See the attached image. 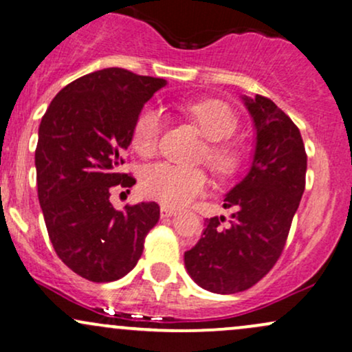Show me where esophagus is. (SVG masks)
<instances>
[{"label": "esophagus", "mask_w": 352, "mask_h": 352, "mask_svg": "<svg viewBox=\"0 0 352 352\" xmlns=\"http://www.w3.org/2000/svg\"><path fill=\"white\" fill-rule=\"evenodd\" d=\"M160 214H161V217H171V216H175V214H176V209L168 208V206H161Z\"/></svg>", "instance_id": "esophagus-1"}]
</instances>
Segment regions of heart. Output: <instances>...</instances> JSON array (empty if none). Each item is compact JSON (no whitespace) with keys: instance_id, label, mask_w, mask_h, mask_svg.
<instances>
[{"instance_id":"1","label":"heart","mask_w":352,"mask_h":352,"mask_svg":"<svg viewBox=\"0 0 352 352\" xmlns=\"http://www.w3.org/2000/svg\"><path fill=\"white\" fill-rule=\"evenodd\" d=\"M184 113L199 126L202 135L212 142L208 148V163L219 175H229L235 166V155L222 142L230 138L237 128L234 111L221 100H202L183 107ZM164 126L163 111L148 105L136 117L131 143L140 155L150 156L156 151ZM208 188V176L201 169L156 163L144 168L142 189L146 196L155 197L171 208H183Z\"/></svg>"}]
</instances>
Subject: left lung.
I'll list each match as a JSON object with an SVG mask.
<instances>
[{"label":"left lung","mask_w":352,"mask_h":352,"mask_svg":"<svg viewBox=\"0 0 352 352\" xmlns=\"http://www.w3.org/2000/svg\"><path fill=\"white\" fill-rule=\"evenodd\" d=\"M255 130L247 175L226 194L224 217L206 221L199 242L184 252V265L204 290L232 295L254 287L282 255L305 191L307 153L300 130L270 98L242 95Z\"/></svg>","instance_id":"left-lung-1"}]
</instances>
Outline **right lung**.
Listing matches in <instances>:
<instances>
[{"label":"right lung","mask_w":352,"mask_h":352,"mask_svg":"<svg viewBox=\"0 0 352 352\" xmlns=\"http://www.w3.org/2000/svg\"><path fill=\"white\" fill-rule=\"evenodd\" d=\"M164 85V78L102 69L64 87L41 120L34 161L49 239L62 262L90 282L133 270L160 219L156 202L117 210L110 191L135 184L118 173L122 155L144 103Z\"/></svg>","instance_id":"obj_1"}]
</instances>
